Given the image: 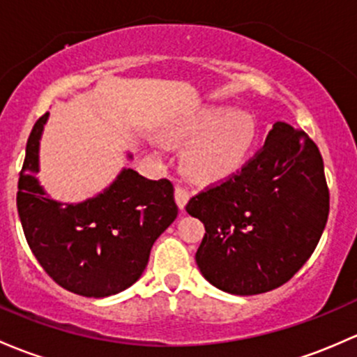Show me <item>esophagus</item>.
<instances>
[{"mask_svg":"<svg viewBox=\"0 0 357 357\" xmlns=\"http://www.w3.org/2000/svg\"><path fill=\"white\" fill-rule=\"evenodd\" d=\"M174 198H176V204H178L179 208H185V205L188 204L190 200V191L185 188V186H176L174 191Z\"/></svg>","mask_w":357,"mask_h":357,"instance_id":"obj_1","label":"esophagus"}]
</instances>
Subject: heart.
<instances>
[{
	"label": "heart",
	"instance_id": "1",
	"mask_svg": "<svg viewBox=\"0 0 357 357\" xmlns=\"http://www.w3.org/2000/svg\"><path fill=\"white\" fill-rule=\"evenodd\" d=\"M172 138L191 145L185 155L186 169L195 179L215 183L243 167L257 140V123L248 112L227 106H210L186 116Z\"/></svg>",
	"mask_w": 357,
	"mask_h": 357
}]
</instances>
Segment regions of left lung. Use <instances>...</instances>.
Segmentation results:
<instances>
[{"label":"left lung","instance_id":"1","mask_svg":"<svg viewBox=\"0 0 357 357\" xmlns=\"http://www.w3.org/2000/svg\"><path fill=\"white\" fill-rule=\"evenodd\" d=\"M324 159L306 131L277 121L239 171L190 198L204 222L197 265L220 291L261 294L286 284L317 248L328 219Z\"/></svg>","mask_w":357,"mask_h":357}]
</instances>
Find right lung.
<instances>
[{
  "label": "right lung",
  "mask_w": 357,
  "mask_h": 357,
  "mask_svg": "<svg viewBox=\"0 0 357 357\" xmlns=\"http://www.w3.org/2000/svg\"><path fill=\"white\" fill-rule=\"evenodd\" d=\"M46 119L47 112L30 131L18 179L25 239L58 286L85 298L118 294L140 279L152 245L174 222V186L166 178L153 181L123 169L109 188L84 204L50 200L36 179Z\"/></svg>",
  "instance_id": "right-lung-1"
}]
</instances>
